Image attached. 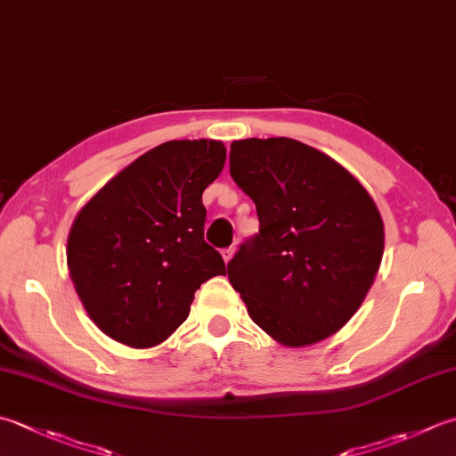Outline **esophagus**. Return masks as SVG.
I'll return each instance as SVG.
<instances>
[{
	"mask_svg": "<svg viewBox=\"0 0 456 456\" xmlns=\"http://www.w3.org/2000/svg\"><path fill=\"white\" fill-rule=\"evenodd\" d=\"M221 255H223V261L229 263L231 258H233V255H235V247H227V248H223Z\"/></svg>",
	"mask_w": 456,
	"mask_h": 456,
	"instance_id": "esophagus-1",
	"label": "esophagus"
}]
</instances>
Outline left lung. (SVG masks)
Segmentation results:
<instances>
[{
  "label": "left lung",
  "mask_w": 456,
  "mask_h": 456,
  "mask_svg": "<svg viewBox=\"0 0 456 456\" xmlns=\"http://www.w3.org/2000/svg\"><path fill=\"white\" fill-rule=\"evenodd\" d=\"M229 158L261 223L227 265L229 282L279 344L326 340L355 314L378 274L376 203L336 159L298 140H237Z\"/></svg>",
  "instance_id": "left-lung-1"
}]
</instances>
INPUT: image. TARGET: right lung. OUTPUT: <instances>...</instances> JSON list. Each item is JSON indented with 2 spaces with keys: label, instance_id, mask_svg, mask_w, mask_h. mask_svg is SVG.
Listing matches in <instances>:
<instances>
[{
  "label": "right lung",
  "instance_id": "add662e5",
  "mask_svg": "<svg viewBox=\"0 0 456 456\" xmlns=\"http://www.w3.org/2000/svg\"><path fill=\"white\" fill-rule=\"evenodd\" d=\"M227 151L217 140H172L98 190L70 227L69 274L88 316L112 340L154 347L190 316L193 294L225 274L203 240L201 195Z\"/></svg>",
  "mask_w": 456,
  "mask_h": 456
}]
</instances>
